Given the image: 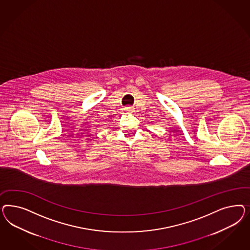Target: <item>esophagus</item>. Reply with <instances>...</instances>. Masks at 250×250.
<instances>
[{
    "instance_id": "34e87169",
    "label": "esophagus",
    "mask_w": 250,
    "mask_h": 250,
    "mask_svg": "<svg viewBox=\"0 0 250 250\" xmlns=\"http://www.w3.org/2000/svg\"><path fill=\"white\" fill-rule=\"evenodd\" d=\"M133 110V107H131V106H125V108H124V111H125V112H131Z\"/></svg>"
}]
</instances>
